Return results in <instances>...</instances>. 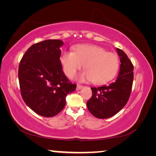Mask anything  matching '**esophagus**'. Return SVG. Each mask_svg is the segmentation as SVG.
I'll return each mask as SVG.
<instances>
[{"label": "esophagus", "mask_w": 156, "mask_h": 156, "mask_svg": "<svg viewBox=\"0 0 156 156\" xmlns=\"http://www.w3.org/2000/svg\"><path fill=\"white\" fill-rule=\"evenodd\" d=\"M82 88H83V85H80V84H77V87H76V91H78L81 89Z\"/></svg>", "instance_id": "1"}]
</instances>
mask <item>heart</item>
Wrapping results in <instances>:
<instances>
[{"label": "heart", "mask_w": 156, "mask_h": 156, "mask_svg": "<svg viewBox=\"0 0 156 156\" xmlns=\"http://www.w3.org/2000/svg\"><path fill=\"white\" fill-rule=\"evenodd\" d=\"M60 60L67 77L73 78L83 65L85 71L78 76V80H91L96 84L112 80L119 69V59L115 54L94 44H80L72 52H63Z\"/></svg>", "instance_id": "b5f03b06"}]
</instances>
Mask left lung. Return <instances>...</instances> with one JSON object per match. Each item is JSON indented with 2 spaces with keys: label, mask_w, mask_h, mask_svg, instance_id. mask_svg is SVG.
<instances>
[{
  "label": "left lung",
  "mask_w": 156,
  "mask_h": 156,
  "mask_svg": "<svg viewBox=\"0 0 156 156\" xmlns=\"http://www.w3.org/2000/svg\"><path fill=\"white\" fill-rule=\"evenodd\" d=\"M120 57V72L109 85L91 87L92 96L87 106L92 115L104 119L115 115L125 106L130 96L133 80V65L122 50L117 48Z\"/></svg>",
  "instance_id": "1"
}]
</instances>
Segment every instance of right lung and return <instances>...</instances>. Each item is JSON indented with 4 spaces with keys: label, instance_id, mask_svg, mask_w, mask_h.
Listing matches in <instances>:
<instances>
[{
    "label": "right lung",
    "instance_id": "1",
    "mask_svg": "<svg viewBox=\"0 0 156 156\" xmlns=\"http://www.w3.org/2000/svg\"><path fill=\"white\" fill-rule=\"evenodd\" d=\"M60 40H46L31 45L18 67L21 96L37 114L53 117L65 107L66 96L76 88L63 72Z\"/></svg>",
    "mask_w": 156,
    "mask_h": 156
}]
</instances>
